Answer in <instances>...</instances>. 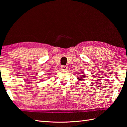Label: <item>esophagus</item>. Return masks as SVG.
Returning <instances> with one entry per match:
<instances>
[{"label": "esophagus", "mask_w": 127, "mask_h": 127, "mask_svg": "<svg viewBox=\"0 0 127 127\" xmlns=\"http://www.w3.org/2000/svg\"><path fill=\"white\" fill-rule=\"evenodd\" d=\"M61 68H62V70H66L68 69V66L66 65H63L62 66Z\"/></svg>", "instance_id": "34e87169"}]
</instances>
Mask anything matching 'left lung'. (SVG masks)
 Segmentation results:
<instances>
[{"label": "left lung", "mask_w": 127, "mask_h": 127, "mask_svg": "<svg viewBox=\"0 0 127 127\" xmlns=\"http://www.w3.org/2000/svg\"><path fill=\"white\" fill-rule=\"evenodd\" d=\"M86 77V75L85 74H83V75H82V77H80V78H79V77H78L77 79H79V81H82L83 80V79H84V77Z\"/></svg>", "instance_id": "left-lung-1"}]
</instances>
